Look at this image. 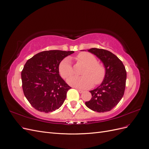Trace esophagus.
Listing matches in <instances>:
<instances>
[{
    "label": "esophagus",
    "instance_id": "obj_1",
    "mask_svg": "<svg viewBox=\"0 0 149 149\" xmlns=\"http://www.w3.org/2000/svg\"><path fill=\"white\" fill-rule=\"evenodd\" d=\"M77 90H78V91L79 92V93H82L84 91L83 89H77Z\"/></svg>",
    "mask_w": 149,
    "mask_h": 149
}]
</instances>
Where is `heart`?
I'll return each mask as SVG.
<instances>
[{
    "label": "heart",
    "instance_id": "b5f03b06",
    "mask_svg": "<svg viewBox=\"0 0 149 149\" xmlns=\"http://www.w3.org/2000/svg\"><path fill=\"white\" fill-rule=\"evenodd\" d=\"M76 60L85 66L81 71V76H73L68 79V83L73 86L86 88L102 82L106 76V70L103 65L97 63V59L93 54L81 52L76 56ZM61 77L66 79L73 74V68L69 58H65L58 66Z\"/></svg>",
    "mask_w": 149,
    "mask_h": 149
}]
</instances>
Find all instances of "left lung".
<instances>
[{
    "instance_id": "8db88e82",
    "label": "left lung",
    "mask_w": 149,
    "mask_h": 149,
    "mask_svg": "<svg viewBox=\"0 0 149 149\" xmlns=\"http://www.w3.org/2000/svg\"><path fill=\"white\" fill-rule=\"evenodd\" d=\"M88 51L103 63L106 76L100 86L89 91L92 97L85 104L94 111H109L117 106L124 96L127 78L125 66L118 56L109 51L96 48Z\"/></svg>"
}]
</instances>
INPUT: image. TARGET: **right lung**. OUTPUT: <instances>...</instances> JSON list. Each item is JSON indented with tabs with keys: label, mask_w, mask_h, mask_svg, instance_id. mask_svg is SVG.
<instances>
[{
	"label": "right lung",
	"mask_w": 149,
	"mask_h": 149,
	"mask_svg": "<svg viewBox=\"0 0 149 149\" xmlns=\"http://www.w3.org/2000/svg\"><path fill=\"white\" fill-rule=\"evenodd\" d=\"M73 51L40 52L28 60L22 71V89L35 109L49 112L59 109L71 88L60 76L58 66Z\"/></svg>",
	"instance_id": "1"
}]
</instances>
